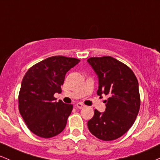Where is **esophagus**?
Instances as JSON below:
<instances>
[{"label": "esophagus", "instance_id": "obj_1", "mask_svg": "<svg viewBox=\"0 0 160 160\" xmlns=\"http://www.w3.org/2000/svg\"><path fill=\"white\" fill-rule=\"evenodd\" d=\"M75 107H76L77 108H78V109H82L83 107H85V105H84V104L82 103H78L76 104V105H75Z\"/></svg>", "mask_w": 160, "mask_h": 160}]
</instances>
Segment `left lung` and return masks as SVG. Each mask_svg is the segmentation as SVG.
Listing matches in <instances>:
<instances>
[{
    "mask_svg": "<svg viewBox=\"0 0 160 160\" xmlns=\"http://www.w3.org/2000/svg\"><path fill=\"white\" fill-rule=\"evenodd\" d=\"M87 61L99 79L97 94L109 97L105 111L94 109L88 127L96 138L113 141L126 133L137 118L141 105L138 79L128 66L112 57H91Z\"/></svg>",
    "mask_w": 160,
    "mask_h": 160,
    "instance_id": "obj_1",
    "label": "left lung"
}]
</instances>
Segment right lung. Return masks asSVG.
<instances>
[{
	"label": "right lung",
	"mask_w": 160,
	"mask_h": 160,
	"mask_svg": "<svg viewBox=\"0 0 160 160\" xmlns=\"http://www.w3.org/2000/svg\"><path fill=\"white\" fill-rule=\"evenodd\" d=\"M79 61L63 56L48 57L32 66L23 77L19 110L28 129L38 137H54L65 128L73 106L55 101L53 95L61 93L66 72Z\"/></svg>",
	"instance_id": "1"
}]
</instances>
